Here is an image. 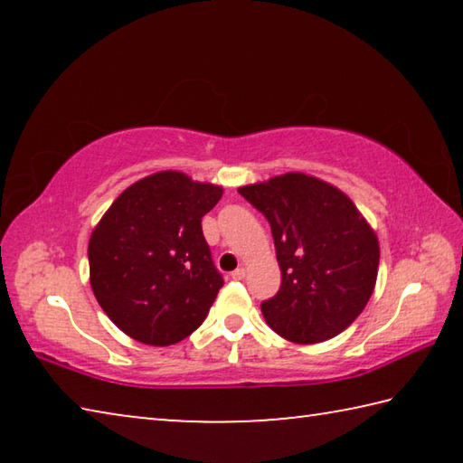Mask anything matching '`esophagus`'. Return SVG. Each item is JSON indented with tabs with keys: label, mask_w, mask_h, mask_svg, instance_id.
Wrapping results in <instances>:
<instances>
[{
	"label": "esophagus",
	"mask_w": 463,
	"mask_h": 463,
	"mask_svg": "<svg viewBox=\"0 0 463 463\" xmlns=\"http://www.w3.org/2000/svg\"><path fill=\"white\" fill-rule=\"evenodd\" d=\"M245 276H247V269H245V268H239V269H234V271L231 273L232 279H245Z\"/></svg>",
	"instance_id": "34e87169"
}]
</instances>
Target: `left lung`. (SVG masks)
<instances>
[{"label":"left lung","mask_w":463,"mask_h":463,"mask_svg":"<svg viewBox=\"0 0 463 463\" xmlns=\"http://www.w3.org/2000/svg\"><path fill=\"white\" fill-rule=\"evenodd\" d=\"M268 218L281 269L278 294L261 304L273 331L298 345L333 339L362 315L380 265L378 237L339 187L284 174L239 187Z\"/></svg>","instance_id":"left-lung-1"}]
</instances>
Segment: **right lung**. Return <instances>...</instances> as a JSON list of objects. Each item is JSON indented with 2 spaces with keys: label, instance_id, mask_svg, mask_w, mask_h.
<instances>
[{
  "label": "right lung",
  "instance_id": "right-lung-1",
  "mask_svg": "<svg viewBox=\"0 0 463 463\" xmlns=\"http://www.w3.org/2000/svg\"><path fill=\"white\" fill-rule=\"evenodd\" d=\"M221 198V185L159 171L127 187L101 216L88 247L90 284L122 333L165 347L203 323L224 279L202 216Z\"/></svg>",
  "mask_w": 463,
  "mask_h": 463
}]
</instances>
